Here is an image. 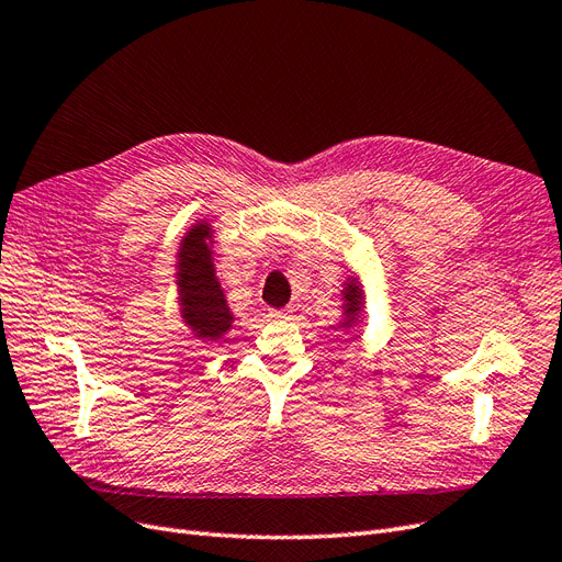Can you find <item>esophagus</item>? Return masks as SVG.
<instances>
[{"label":"esophagus","mask_w":562,"mask_h":562,"mask_svg":"<svg viewBox=\"0 0 562 562\" xmlns=\"http://www.w3.org/2000/svg\"><path fill=\"white\" fill-rule=\"evenodd\" d=\"M267 314H269L271 318H291L293 310H288V307H283V310H269Z\"/></svg>","instance_id":"obj_1"}]
</instances>
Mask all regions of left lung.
Listing matches in <instances>:
<instances>
[{
	"instance_id": "left-lung-1",
	"label": "left lung",
	"mask_w": 562,
	"mask_h": 562,
	"mask_svg": "<svg viewBox=\"0 0 562 562\" xmlns=\"http://www.w3.org/2000/svg\"><path fill=\"white\" fill-rule=\"evenodd\" d=\"M345 295H347V300H349V312H356V304H359V300H356V297H359V288L349 285Z\"/></svg>"
}]
</instances>
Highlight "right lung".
Masks as SVG:
<instances>
[{"label":"right lung","instance_id":"1","mask_svg":"<svg viewBox=\"0 0 562 562\" xmlns=\"http://www.w3.org/2000/svg\"><path fill=\"white\" fill-rule=\"evenodd\" d=\"M206 225L194 227L180 248V293L184 318L199 337L217 339L229 326L232 314L213 274L211 250L203 246Z\"/></svg>","mask_w":562,"mask_h":562}]
</instances>
